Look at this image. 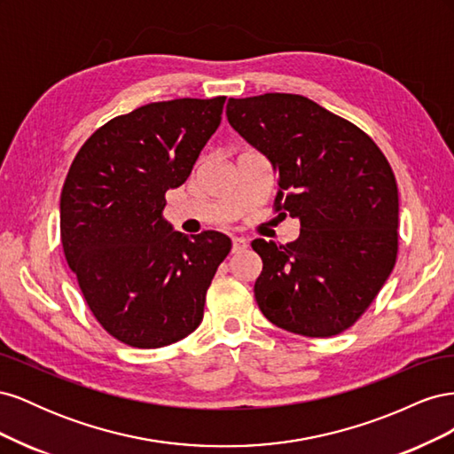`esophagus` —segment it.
<instances>
[{
  "label": "esophagus",
  "mask_w": 454,
  "mask_h": 454,
  "mask_svg": "<svg viewBox=\"0 0 454 454\" xmlns=\"http://www.w3.org/2000/svg\"><path fill=\"white\" fill-rule=\"evenodd\" d=\"M248 248V240L242 239V237H235L232 239V254H240Z\"/></svg>",
  "instance_id": "1"
}]
</instances>
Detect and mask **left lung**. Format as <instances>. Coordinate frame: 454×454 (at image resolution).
I'll list each match as a JSON object with an SVG mask.
<instances>
[{
  "label": "left lung",
  "instance_id": "8db88e82",
  "mask_svg": "<svg viewBox=\"0 0 454 454\" xmlns=\"http://www.w3.org/2000/svg\"><path fill=\"white\" fill-rule=\"evenodd\" d=\"M227 119L278 172L274 212L301 222L290 244L255 239V301L303 337L345 332L373 303L397 257V184L369 136L299 94L229 98Z\"/></svg>",
  "mask_w": 454,
  "mask_h": 454
}]
</instances>
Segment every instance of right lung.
I'll return each instance as SVG.
<instances>
[{
  "label": "right lung",
  "mask_w": 454,
  "mask_h": 454,
  "mask_svg": "<svg viewBox=\"0 0 454 454\" xmlns=\"http://www.w3.org/2000/svg\"><path fill=\"white\" fill-rule=\"evenodd\" d=\"M225 96L151 102L114 117L79 149L60 195V239L90 312L134 348L193 333L231 252L223 232L187 239L162 217L222 122Z\"/></svg>",
  "instance_id": "add662e5"
}]
</instances>
